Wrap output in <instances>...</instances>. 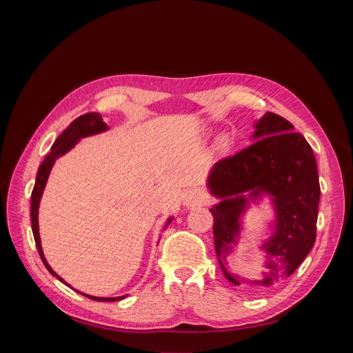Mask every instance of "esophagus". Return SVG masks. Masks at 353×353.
Here are the masks:
<instances>
[{
  "mask_svg": "<svg viewBox=\"0 0 353 353\" xmlns=\"http://www.w3.org/2000/svg\"><path fill=\"white\" fill-rule=\"evenodd\" d=\"M203 200V193L197 188H188L183 193V203L187 206L194 205L197 201Z\"/></svg>",
  "mask_w": 353,
  "mask_h": 353,
  "instance_id": "esophagus-1",
  "label": "esophagus"
}]
</instances>
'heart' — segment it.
<instances>
[{
    "label": "heart",
    "instance_id": "obj_1",
    "mask_svg": "<svg viewBox=\"0 0 353 353\" xmlns=\"http://www.w3.org/2000/svg\"><path fill=\"white\" fill-rule=\"evenodd\" d=\"M223 143H225V141H222V144H223Z\"/></svg>",
    "mask_w": 353,
    "mask_h": 353
}]
</instances>
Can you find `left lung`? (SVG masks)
I'll return each mask as SVG.
<instances>
[{
    "label": "left lung",
    "instance_id": "8db88e82",
    "mask_svg": "<svg viewBox=\"0 0 353 353\" xmlns=\"http://www.w3.org/2000/svg\"><path fill=\"white\" fill-rule=\"evenodd\" d=\"M254 128V141L221 159L210 172L212 194L223 199L210 209L213 237L223 274L239 285L243 279L228 272L227 254L239 239V219L248 205L243 194L249 193L252 200L271 194L276 222L274 236L263 243L268 272L250 284L272 285L292 275L314 248L321 188L312 148L290 122L268 112Z\"/></svg>",
    "mask_w": 353,
    "mask_h": 353
}]
</instances>
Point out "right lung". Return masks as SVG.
<instances>
[{"label": "right lung", "mask_w": 353, "mask_h": 353, "mask_svg": "<svg viewBox=\"0 0 353 353\" xmlns=\"http://www.w3.org/2000/svg\"><path fill=\"white\" fill-rule=\"evenodd\" d=\"M108 130V125L103 122V117L95 113H85L79 117H77L65 131H63L57 140L54 141L51 147V152L46 156V159L42 160V163L38 169V174H37V181H35V185L34 190H32V196H30V221H32V232H34V239H35V244H37V249L38 253L41 256V261L42 263L46 265V268L50 271L51 275H54L57 280H60L61 283H65V280L59 276L54 271L51 270V266L47 263L46 258H44V253H42V248H41V240H39V232H38V208H39V200L42 196V191L46 188L47 184V179L50 175V170L54 165L56 159L65 154L66 152H69L70 148L78 143L79 138L83 137H88V135H94V134H99ZM172 219V218H170ZM170 219L168 221V223L170 222ZM66 284V283H65ZM81 293V292H78ZM83 294V293H81ZM87 296L88 299H92V301H97V302H114V301H121L123 297H95V296H88V294H83Z\"/></svg>", "instance_id": "add662e5"}]
</instances>
